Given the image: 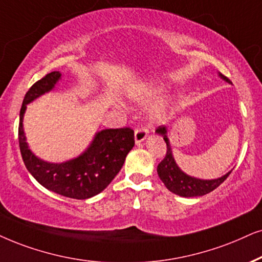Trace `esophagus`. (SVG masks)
I'll list each match as a JSON object with an SVG mask.
<instances>
[{
  "mask_svg": "<svg viewBox=\"0 0 262 262\" xmlns=\"http://www.w3.org/2000/svg\"><path fill=\"white\" fill-rule=\"evenodd\" d=\"M147 133H148L147 129L145 127H140V128L135 129V133H134L135 142H137V144H140L141 141H144L147 137Z\"/></svg>",
  "mask_w": 262,
  "mask_h": 262,
  "instance_id": "1",
  "label": "esophagus"
}]
</instances>
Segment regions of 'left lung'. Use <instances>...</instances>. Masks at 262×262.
<instances>
[{
	"instance_id": "obj_1",
	"label": "left lung",
	"mask_w": 262,
	"mask_h": 262,
	"mask_svg": "<svg viewBox=\"0 0 262 262\" xmlns=\"http://www.w3.org/2000/svg\"><path fill=\"white\" fill-rule=\"evenodd\" d=\"M220 77L224 78L226 82H230V79L223 74H220ZM156 133L162 135L165 144H167V154H165L164 158L157 167L158 177L163 181L165 187L173 193L179 194L181 197L203 196V194L209 193L217 186H220L226 180L228 175L231 174V171H228L224 177L214 179V180H201V179L192 178L190 175L185 174L175 163L173 155H171L170 144L167 137V127L161 125V127L156 129Z\"/></svg>"
}]
</instances>
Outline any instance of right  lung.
I'll list each match as a JSON object with an SVG mask.
<instances>
[{"mask_svg": "<svg viewBox=\"0 0 262 262\" xmlns=\"http://www.w3.org/2000/svg\"><path fill=\"white\" fill-rule=\"evenodd\" d=\"M60 72L53 71L38 79L25 94L20 108L18 139L24 164L42 186L61 196L85 200L100 193L118 174L134 146V130L129 127L104 129L95 135L88 150L64 163H48L30 151L23 129L26 105L54 88Z\"/></svg>", "mask_w": 262, "mask_h": 262, "instance_id": "add662e5", "label": "right lung"}]
</instances>
